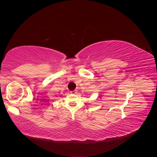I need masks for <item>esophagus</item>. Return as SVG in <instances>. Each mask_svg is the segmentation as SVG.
<instances>
[{
    "label": "esophagus",
    "instance_id": "obj_1",
    "mask_svg": "<svg viewBox=\"0 0 157 157\" xmlns=\"http://www.w3.org/2000/svg\"><path fill=\"white\" fill-rule=\"evenodd\" d=\"M71 92V94H77V90H74V91H72Z\"/></svg>",
    "mask_w": 157,
    "mask_h": 157
}]
</instances>
